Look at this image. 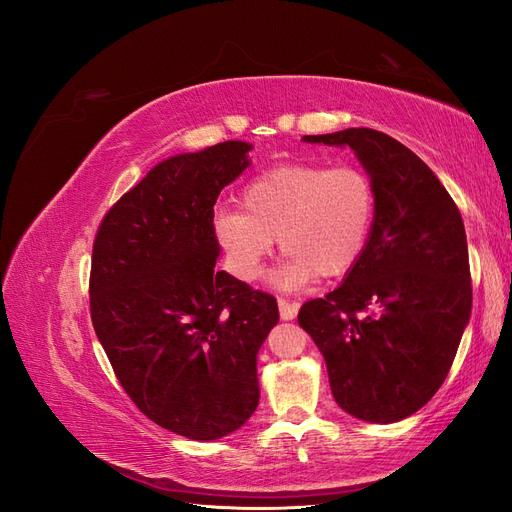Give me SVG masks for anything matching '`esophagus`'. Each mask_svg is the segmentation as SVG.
<instances>
[{
	"label": "esophagus",
	"instance_id": "34e87169",
	"mask_svg": "<svg viewBox=\"0 0 512 512\" xmlns=\"http://www.w3.org/2000/svg\"><path fill=\"white\" fill-rule=\"evenodd\" d=\"M277 305H280L282 320H294V318H297V312H299V303L297 301L280 299V301H277Z\"/></svg>",
	"mask_w": 512,
	"mask_h": 512
}]
</instances>
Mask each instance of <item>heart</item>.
I'll list each match as a JSON object with an SVG mask.
<instances>
[{"label": "heart", "instance_id": "heart-1", "mask_svg": "<svg viewBox=\"0 0 512 512\" xmlns=\"http://www.w3.org/2000/svg\"><path fill=\"white\" fill-rule=\"evenodd\" d=\"M376 200V185L361 166L282 164L245 185V211H215L213 232L230 271L243 282L258 280L275 237L280 239L286 258L271 280L294 290L318 275H344L361 260L374 230Z\"/></svg>", "mask_w": 512, "mask_h": 512}]
</instances>
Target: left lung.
Listing matches in <instances>:
<instances>
[{"instance_id": "obj_1", "label": "left lung", "mask_w": 512, "mask_h": 512, "mask_svg": "<svg viewBox=\"0 0 512 512\" xmlns=\"http://www.w3.org/2000/svg\"><path fill=\"white\" fill-rule=\"evenodd\" d=\"M350 147L376 185L367 250L342 286L303 303L299 324L324 356L333 397L369 423H397L438 393L472 312L461 213L431 168L389 134L303 136Z\"/></svg>"}]
</instances>
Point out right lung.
I'll list each match as a JSON object with an SVG mask.
<instances>
[{
  "instance_id": "right-lung-1",
  "label": "right lung",
  "mask_w": 512,
  "mask_h": 512,
  "mask_svg": "<svg viewBox=\"0 0 512 512\" xmlns=\"http://www.w3.org/2000/svg\"><path fill=\"white\" fill-rule=\"evenodd\" d=\"M226 141L158 166L108 209L91 254V322L123 391L160 427L218 440L258 406L273 294L215 269L213 205L250 166Z\"/></svg>"
}]
</instances>
